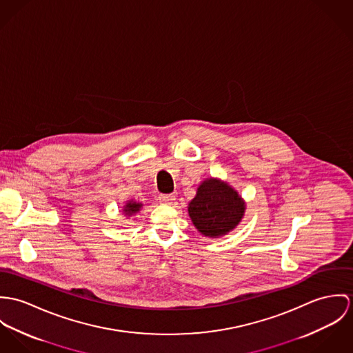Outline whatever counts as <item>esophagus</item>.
Wrapping results in <instances>:
<instances>
[{
    "label": "esophagus",
    "mask_w": 353,
    "mask_h": 353,
    "mask_svg": "<svg viewBox=\"0 0 353 353\" xmlns=\"http://www.w3.org/2000/svg\"><path fill=\"white\" fill-rule=\"evenodd\" d=\"M158 199L163 204H172L174 201V195H159Z\"/></svg>",
    "instance_id": "1"
}]
</instances>
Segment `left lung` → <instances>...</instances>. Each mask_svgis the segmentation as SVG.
<instances>
[{
    "mask_svg": "<svg viewBox=\"0 0 353 353\" xmlns=\"http://www.w3.org/2000/svg\"><path fill=\"white\" fill-rule=\"evenodd\" d=\"M196 229L205 236L219 238L233 232L245 214V201L234 188L219 179H205L188 204Z\"/></svg>",
    "mask_w": 353,
    "mask_h": 353,
    "instance_id": "8db88e82",
    "label": "left lung"
}]
</instances>
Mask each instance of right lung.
Segmentation results:
<instances>
[{"label":"right lung","mask_w":353,"mask_h":353,"mask_svg":"<svg viewBox=\"0 0 353 353\" xmlns=\"http://www.w3.org/2000/svg\"><path fill=\"white\" fill-rule=\"evenodd\" d=\"M142 207V203H138V201H134V200H130L128 203H125L124 208H123V212L127 215V216H131L134 214H137Z\"/></svg>","instance_id":"add662e5"}]
</instances>
